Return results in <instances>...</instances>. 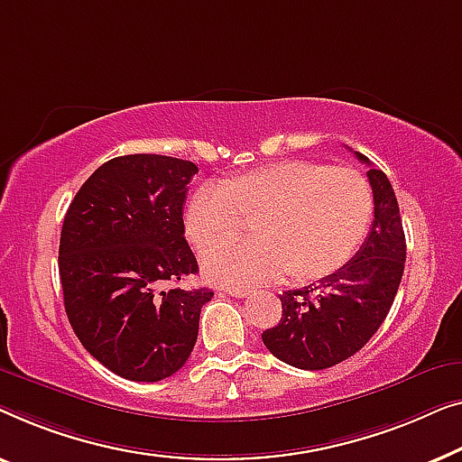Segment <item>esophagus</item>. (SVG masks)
<instances>
[{
  "instance_id": "1",
  "label": "esophagus",
  "mask_w": 462,
  "mask_h": 462,
  "mask_svg": "<svg viewBox=\"0 0 462 462\" xmlns=\"http://www.w3.org/2000/svg\"><path fill=\"white\" fill-rule=\"evenodd\" d=\"M224 293L226 295H232V297H246V295L251 293V291L246 289V287H226Z\"/></svg>"
}]
</instances>
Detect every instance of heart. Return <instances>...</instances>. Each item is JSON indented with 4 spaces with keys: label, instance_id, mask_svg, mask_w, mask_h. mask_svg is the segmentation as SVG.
Here are the masks:
<instances>
[{
    "label": "heart",
    "instance_id": "heart-1",
    "mask_svg": "<svg viewBox=\"0 0 462 462\" xmlns=\"http://www.w3.org/2000/svg\"><path fill=\"white\" fill-rule=\"evenodd\" d=\"M373 190L352 167L281 161L205 184L188 199L184 230L199 251L236 238L255 217L257 238L205 253V274L245 284L289 276L322 281L352 262L373 222Z\"/></svg>",
    "mask_w": 462,
    "mask_h": 462
}]
</instances>
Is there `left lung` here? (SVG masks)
<instances>
[{
    "instance_id": "8db88e82",
    "label": "left lung",
    "mask_w": 462,
    "mask_h": 462,
    "mask_svg": "<svg viewBox=\"0 0 462 462\" xmlns=\"http://www.w3.org/2000/svg\"><path fill=\"white\" fill-rule=\"evenodd\" d=\"M356 157L370 165L364 154ZM366 175L374 219L360 251L316 287L282 293L281 322L262 335L272 356L295 368L322 370L352 358L379 330L398 293L406 262L398 199L381 169Z\"/></svg>"
}]
</instances>
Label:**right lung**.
Masks as SVG:
<instances>
[{
    "mask_svg": "<svg viewBox=\"0 0 462 462\" xmlns=\"http://www.w3.org/2000/svg\"><path fill=\"white\" fill-rule=\"evenodd\" d=\"M199 167L163 154L100 165L60 232L64 310L81 346L115 374L154 383L184 366L209 289H163L197 274L184 238L186 190Z\"/></svg>",
    "mask_w": 462,
    "mask_h": 462,
    "instance_id": "add662e5",
    "label": "right lung"
}]
</instances>
